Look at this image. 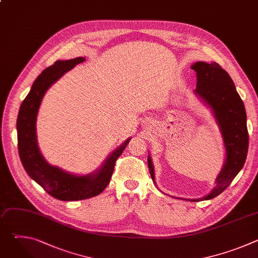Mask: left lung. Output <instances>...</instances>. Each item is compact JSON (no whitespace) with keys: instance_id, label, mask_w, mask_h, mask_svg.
Instances as JSON below:
<instances>
[{"instance_id":"1","label":"left lung","mask_w":258,"mask_h":258,"mask_svg":"<svg viewBox=\"0 0 258 258\" xmlns=\"http://www.w3.org/2000/svg\"><path fill=\"white\" fill-rule=\"evenodd\" d=\"M191 68L197 73L195 93L212 108L227 151L226 163L216 177V186L212 192L202 199L190 200L198 202L218 196L230 186L246 161L249 135L245 107L229 73L216 62H196ZM148 167L154 180V169L149 156Z\"/></svg>"}]
</instances>
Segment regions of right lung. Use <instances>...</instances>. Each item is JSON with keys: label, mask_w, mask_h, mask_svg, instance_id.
I'll return each instance as SVG.
<instances>
[{"label": "right lung", "mask_w": 258, "mask_h": 258, "mask_svg": "<svg viewBox=\"0 0 258 258\" xmlns=\"http://www.w3.org/2000/svg\"><path fill=\"white\" fill-rule=\"evenodd\" d=\"M86 59L79 57L56 61L34 81L30 92L23 100L17 118L18 151L27 174L52 197L62 201H78L101 194L112 176L115 162L131 139L109 156L99 171L88 175H75L50 165L42 156L35 135V120L42 99L47 90L65 72Z\"/></svg>", "instance_id": "1"}]
</instances>
